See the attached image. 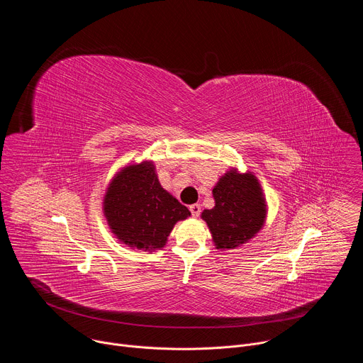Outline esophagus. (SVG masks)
I'll use <instances>...</instances> for the list:
<instances>
[{
	"instance_id": "1",
	"label": "esophagus",
	"mask_w": 363,
	"mask_h": 363,
	"mask_svg": "<svg viewBox=\"0 0 363 363\" xmlns=\"http://www.w3.org/2000/svg\"><path fill=\"white\" fill-rule=\"evenodd\" d=\"M189 211H191L192 217H198L201 214V206L198 203H192V205H189Z\"/></svg>"
}]
</instances>
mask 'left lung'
Instances as JSON below:
<instances>
[{"label": "left lung", "instance_id": "left-lung-1", "mask_svg": "<svg viewBox=\"0 0 363 363\" xmlns=\"http://www.w3.org/2000/svg\"><path fill=\"white\" fill-rule=\"evenodd\" d=\"M214 208L203 210L201 218L208 225L220 251L234 250L251 241L267 220V202L257 177L230 168L214 185Z\"/></svg>", "mask_w": 363, "mask_h": 363}]
</instances>
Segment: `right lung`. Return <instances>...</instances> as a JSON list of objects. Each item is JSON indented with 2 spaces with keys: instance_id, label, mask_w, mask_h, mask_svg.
Here are the masks:
<instances>
[{
  "instance_id": "obj_1",
  "label": "right lung",
  "mask_w": 363,
  "mask_h": 363,
  "mask_svg": "<svg viewBox=\"0 0 363 363\" xmlns=\"http://www.w3.org/2000/svg\"><path fill=\"white\" fill-rule=\"evenodd\" d=\"M103 216L111 233L132 250H162L178 221L191 213L162 188L153 161L121 168L103 196Z\"/></svg>"
}]
</instances>
